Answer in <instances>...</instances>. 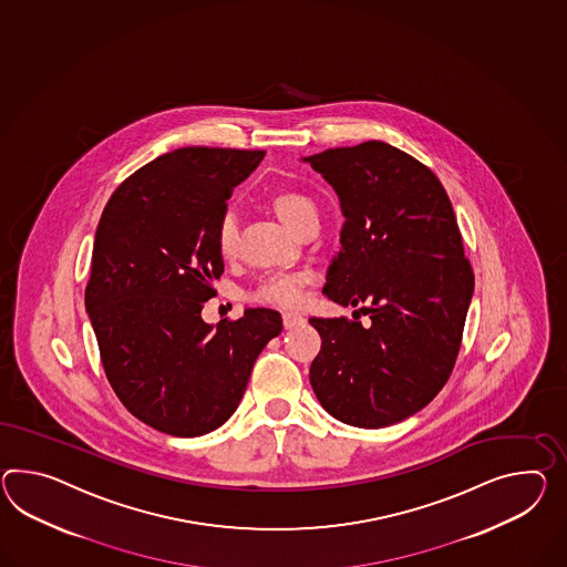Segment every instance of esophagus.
I'll use <instances>...</instances> for the list:
<instances>
[{"label":"esophagus","mask_w":567,"mask_h":567,"mask_svg":"<svg viewBox=\"0 0 567 567\" xmlns=\"http://www.w3.org/2000/svg\"><path fill=\"white\" fill-rule=\"evenodd\" d=\"M282 323H285V328H287V330H292V328H297V326H301V323H303V318H301L299 313L287 311V313H282Z\"/></svg>","instance_id":"esophagus-1"}]
</instances>
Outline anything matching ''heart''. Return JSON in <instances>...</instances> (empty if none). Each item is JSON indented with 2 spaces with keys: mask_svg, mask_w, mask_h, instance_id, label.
<instances>
[{
  "mask_svg": "<svg viewBox=\"0 0 567 567\" xmlns=\"http://www.w3.org/2000/svg\"><path fill=\"white\" fill-rule=\"evenodd\" d=\"M272 207L278 215V219L297 231V227L318 215L316 203L303 193L295 190H285V193L275 194ZM217 248L221 251L223 258H231L237 248V219L231 213L223 215L221 221L217 225ZM305 275H275V277L264 278L260 287L254 292L256 301L275 305H295L299 303L303 295Z\"/></svg>",
  "mask_w": 567,
  "mask_h": 567,
  "instance_id": "1",
  "label": "heart"
}]
</instances>
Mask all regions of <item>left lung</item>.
Masks as SVG:
<instances>
[{"mask_svg":"<svg viewBox=\"0 0 567 567\" xmlns=\"http://www.w3.org/2000/svg\"><path fill=\"white\" fill-rule=\"evenodd\" d=\"M303 162L332 186L344 215L323 292L360 307L354 319L309 318L321 336L309 381L344 424H398L436 398L458 354L475 278L455 210L429 167L383 141Z\"/></svg>","mask_w":567,"mask_h":567,"instance_id":"obj_1","label":"left lung"}]
</instances>
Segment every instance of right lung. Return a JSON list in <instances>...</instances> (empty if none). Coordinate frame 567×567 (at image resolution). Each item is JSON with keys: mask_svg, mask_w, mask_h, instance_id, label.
I'll list each match as a JSON object with an SVG mask.
<instances>
[{"mask_svg": "<svg viewBox=\"0 0 567 567\" xmlns=\"http://www.w3.org/2000/svg\"><path fill=\"white\" fill-rule=\"evenodd\" d=\"M264 152L184 147L128 176L97 223L85 311L126 410L172 436H203L239 405L282 318L246 309L210 326L200 311L223 275L217 225Z\"/></svg>", "mask_w": 567, "mask_h": 567, "instance_id": "1", "label": "right lung"}]
</instances>
